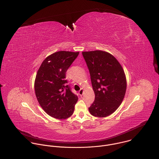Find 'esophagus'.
<instances>
[{
	"label": "esophagus",
	"instance_id": "obj_1",
	"mask_svg": "<svg viewBox=\"0 0 159 159\" xmlns=\"http://www.w3.org/2000/svg\"><path fill=\"white\" fill-rule=\"evenodd\" d=\"M79 95H80V96H82V95H83V93H84V89H81L79 91Z\"/></svg>",
	"mask_w": 159,
	"mask_h": 159
}]
</instances>
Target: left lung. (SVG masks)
I'll use <instances>...</instances> for the list:
<instances>
[{
  "mask_svg": "<svg viewBox=\"0 0 159 159\" xmlns=\"http://www.w3.org/2000/svg\"><path fill=\"white\" fill-rule=\"evenodd\" d=\"M89 70L95 100L89 111L97 117L113 114L125 97L127 80L124 69L110 53L103 50L82 52Z\"/></svg>",
  "mask_w": 159,
  "mask_h": 159,
  "instance_id": "1",
  "label": "left lung"
}]
</instances>
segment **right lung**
<instances>
[{"label": "right lung", "instance_id": "1", "mask_svg": "<svg viewBox=\"0 0 159 159\" xmlns=\"http://www.w3.org/2000/svg\"><path fill=\"white\" fill-rule=\"evenodd\" d=\"M79 54L56 52L45 58L37 71L34 82L37 99L43 110L55 119H66L74 111L78 97L66 84V73Z\"/></svg>", "mask_w": 159, "mask_h": 159}]
</instances>
